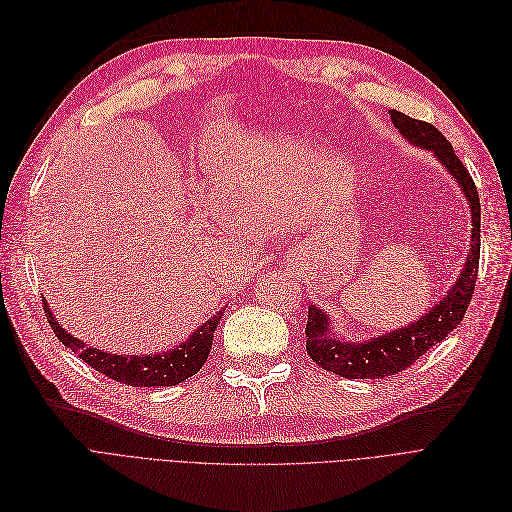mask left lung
<instances>
[{
	"label": "left lung",
	"instance_id": "obj_1",
	"mask_svg": "<svg viewBox=\"0 0 512 512\" xmlns=\"http://www.w3.org/2000/svg\"><path fill=\"white\" fill-rule=\"evenodd\" d=\"M389 116H392V123L410 143L433 152V156L448 168V173L456 179L462 193H465V198L469 200L471 206L473 223L471 250L465 262V269H462L454 287L448 291L446 298L440 300V304H435L423 319H417L415 323L396 329L392 333L373 337L369 342H344V339H339L335 333H331V319L321 308H308V356L325 371L348 379H379L387 375H396L410 367V364L419 356H423L431 346L440 344L442 339H446L458 327L462 316H465L473 298L479 271L481 206L477 187L469 175L467 166L454 154L452 143L433 125L425 123V120L410 118L398 110H389Z\"/></svg>",
	"mask_w": 512,
	"mask_h": 512
}]
</instances>
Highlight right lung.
<instances>
[{"mask_svg":"<svg viewBox=\"0 0 512 512\" xmlns=\"http://www.w3.org/2000/svg\"><path fill=\"white\" fill-rule=\"evenodd\" d=\"M43 310H45L47 321H50V327L54 329L56 337L64 346H68L97 373L133 387L179 385L181 381L196 375L204 367V362L212 348L214 331L218 327V321L223 319V310H221L204 325H200V329L175 350H166L162 354H148V356H123V354H108L93 346H85V342L72 337L58 325L54 314L50 312V308H47L45 300H43Z\"/></svg>","mask_w":512,"mask_h":512,"instance_id":"obj_1","label":"right lung"}]
</instances>
